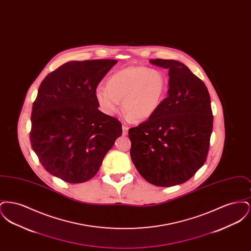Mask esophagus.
<instances>
[{"label":"esophagus","mask_w":251,"mask_h":251,"mask_svg":"<svg viewBox=\"0 0 251 251\" xmlns=\"http://www.w3.org/2000/svg\"><path fill=\"white\" fill-rule=\"evenodd\" d=\"M128 130H129V128H128L126 125H123V126H122L123 135H127V134H128Z\"/></svg>","instance_id":"1"}]
</instances>
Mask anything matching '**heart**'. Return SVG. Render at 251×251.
I'll return each mask as SVG.
<instances>
[{
  "instance_id": "b5f03b06",
  "label": "heart",
  "mask_w": 251,
  "mask_h": 251,
  "mask_svg": "<svg viewBox=\"0 0 251 251\" xmlns=\"http://www.w3.org/2000/svg\"><path fill=\"white\" fill-rule=\"evenodd\" d=\"M165 75L147 67H129L108 78L106 86L96 88L95 98L100 110L115 116L120 109V100L129 119L149 120L161 106L167 92Z\"/></svg>"
}]
</instances>
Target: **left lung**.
Here are the masks:
<instances>
[{"label": "left lung", "mask_w": 251, "mask_h": 251, "mask_svg": "<svg viewBox=\"0 0 251 251\" xmlns=\"http://www.w3.org/2000/svg\"><path fill=\"white\" fill-rule=\"evenodd\" d=\"M150 62L168 72L167 97L151 118L129 130L130 154L148 182L168 187L183 183L202 167L214 117L206 85L184 64Z\"/></svg>", "instance_id": "obj_1"}]
</instances>
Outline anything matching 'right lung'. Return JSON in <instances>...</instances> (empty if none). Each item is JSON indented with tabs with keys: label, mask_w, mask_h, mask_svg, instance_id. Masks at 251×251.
Returning <instances> with one entry per match:
<instances>
[{
	"label": "right lung",
	"mask_w": 251,
	"mask_h": 251,
	"mask_svg": "<svg viewBox=\"0 0 251 251\" xmlns=\"http://www.w3.org/2000/svg\"><path fill=\"white\" fill-rule=\"evenodd\" d=\"M117 60L71 61L45 77L32 109L30 141L50 174L70 183L92 179L121 123L99 110L98 84Z\"/></svg>",
	"instance_id": "add662e5"
}]
</instances>
